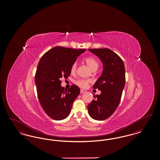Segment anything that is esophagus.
Segmentation results:
<instances>
[{
	"instance_id": "esophagus-1",
	"label": "esophagus",
	"mask_w": 160,
	"mask_h": 160,
	"mask_svg": "<svg viewBox=\"0 0 160 160\" xmlns=\"http://www.w3.org/2000/svg\"><path fill=\"white\" fill-rule=\"evenodd\" d=\"M86 91L83 90V89H80V93H86Z\"/></svg>"
}]
</instances>
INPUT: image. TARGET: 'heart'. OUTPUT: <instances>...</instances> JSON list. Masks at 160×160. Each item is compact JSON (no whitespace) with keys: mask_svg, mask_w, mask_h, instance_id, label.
<instances>
[{"mask_svg":"<svg viewBox=\"0 0 160 160\" xmlns=\"http://www.w3.org/2000/svg\"><path fill=\"white\" fill-rule=\"evenodd\" d=\"M87 65L89 67V68L91 69L92 71L97 70L99 67V62L95 58L93 57H88L84 59ZM77 71V63L74 62L70 68V71L72 74L76 73ZM90 80H86V79H79L76 81L75 83L76 84L77 86L81 88H86L89 83Z\"/></svg>","mask_w":160,"mask_h":160,"instance_id":"obj_1","label":"heart"}]
</instances>
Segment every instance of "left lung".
<instances>
[{
    "instance_id": "8db88e82",
    "label": "left lung",
    "mask_w": 160,
    "mask_h": 160,
    "mask_svg": "<svg viewBox=\"0 0 160 160\" xmlns=\"http://www.w3.org/2000/svg\"><path fill=\"white\" fill-rule=\"evenodd\" d=\"M103 63V71L93 85V89L101 91L94 95L95 99L88 106L92 118L102 121L108 118L119 106L125 84V69L122 59L108 48H92Z\"/></svg>"
}]
</instances>
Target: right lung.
Wrapping results in <instances>:
<instances>
[{
  "mask_svg": "<svg viewBox=\"0 0 160 160\" xmlns=\"http://www.w3.org/2000/svg\"><path fill=\"white\" fill-rule=\"evenodd\" d=\"M85 51L55 47L39 61L35 76L38 99L46 114L54 120L60 121L68 116L74 100L80 94V88L75 84L68 90L62 87L61 79L68 78L71 65Z\"/></svg>",
  "mask_w": 160,
  "mask_h": 160,
  "instance_id": "1",
  "label": "right lung"
}]
</instances>
